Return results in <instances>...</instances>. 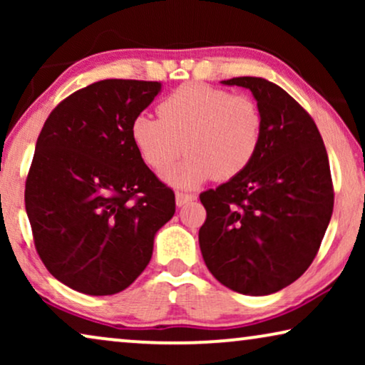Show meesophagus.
Listing matches in <instances>:
<instances>
[{"label":"esophagus","mask_w":365,"mask_h":365,"mask_svg":"<svg viewBox=\"0 0 365 365\" xmlns=\"http://www.w3.org/2000/svg\"><path fill=\"white\" fill-rule=\"evenodd\" d=\"M196 196H192V194H186V192H176V206L178 207H182L184 204H187L189 201H194Z\"/></svg>","instance_id":"esophagus-1"}]
</instances>
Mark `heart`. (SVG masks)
<instances>
[{
  "instance_id": "heart-1",
  "label": "heart",
  "mask_w": 365,
  "mask_h": 365,
  "mask_svg": "<svg viewBox=\"0 0 365 365\" xmlns=\"http://www.w3.org/2000/svg\"><path fill=\"white\" fill-rule=\"evenodd\" d=\"M158 114L159 119L138 114L129 134L154 173L166 171L186 149V161L164 174L174 187L194 189L212 178H236L251 166L261 148L264 118L247 94L187 83L163 99Z\"/></svg>"
}]
</instances>
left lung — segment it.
<instances>
[{
    "instance_id": "8db88e82",
    "label": "left lung",
    "mask_w": 365,
    "mask_h": 365,
    "mask_svg": "<svg viewBox=\"0 0 365 365\" xmlns=\"http://www.w3.org/2000/svg\"><path fill=\"white\" fill-rule=\"evenodd\" d=\"M224 86L252 93L264 118L261 148L246 171L204 191L199 247L214 277L246 296H269L311 266L329 226L334 191L326 146L296 99L264 78Z\"/></svg>"
}]
</instances>
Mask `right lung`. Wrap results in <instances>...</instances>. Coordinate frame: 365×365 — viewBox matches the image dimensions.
<instances>
[{"label":"right lung","mask_w":365,"mask_h":365,"mask_svg":"<svg viewBox=\"0 0 365 365\" xmlns=\"http://www.w3.org/2000/svg\"><path fill=\"white\" fill-rule=\"evenodd\" d=\"M161 89L158 81L93 83L59 103L39 133L26 214L44 266L74 291L111 296L131 286L174 216V192L129 134Z\"/></svg>","instance_id":"right-lung-1"}]
</instances>
